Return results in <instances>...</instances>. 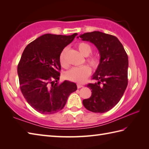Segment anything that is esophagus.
I'll use <instances>...</instances> for the list:
<instances>
[{
  "mask_svg": "<svg viewBox=\"0 0 149 149\" xmlns=\"http://www.w3.org/2000/svg\"><path fill=\"white\" fill-rule=\"evenodd\" d=\"M77 86L78 88H82V87H83V85H82V84H77Z\"/></svg>",
  "mask_w": 149,
  "mask_h": 149,
  "instance_id": "obj_1",
  "label": "esophagus"
}]
</instances>
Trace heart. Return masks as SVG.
I'll return each mask as SVG.
<instances>
[{"label": "heart", "instance_id": "b5f03b06", "mask_svg": "<svg viewBox=\"0 0 149 149\" xmlns=\"http://www.w3.org/2000/svg\"><path fill=\"white\" fill-rule=\"evenodd\" d=\"M76 47L79 52L84 57L88 56L92 52V49H91V46L87 43H78L76 45ZM66 52V49H63L61 52L60 53L59 56V63L63 67H66L67 66V63H66L65 59ZM86 61L94 69H97L100 65L99 59L94 56L88 57ZM90 72L91 70L89 66L83 65L79 66V67L72 68L68 72H66L65 74V77L68 80L71 81L77 82V83H83L88 75L90 74Z\"/></svg>", "mask_w": 149, "mask_h": 149}]
</instances>
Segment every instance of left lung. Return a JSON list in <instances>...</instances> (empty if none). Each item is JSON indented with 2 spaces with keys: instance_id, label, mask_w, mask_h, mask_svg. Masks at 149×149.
Masks as SVG:
<instances>
[{
  "instance_id": "left-lung-1",
  "label": "left lung",
  "mask_w": 149,
  "mask_h": 149,
  "mask_svg": "<svg viewBox=\"0 0 149 149\" xmlns=\"http://www.w3.org/2000/svg\"><path fill=\"white\" fill-rule=\"evenodd\" d=\"M79 37L83 41L93 43L100 56V65L92 76L97 82L87 85L92 93L90 98L83 100V104L91 112H107L118 103L127 88V54L115 36L93 31Z\"/></svg>"
}]
</instances>
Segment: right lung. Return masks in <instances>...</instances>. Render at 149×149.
<instances>
[{"label":"right lung","mask_w":149,"mask_h":149,"mask_svg":"<svg viewBox=\"0 0 149 149\" xmlns=\"http://www.w3.org/2000/svg\"><path fill=\"white\" fill-rule=\"evenodd\" d=\"M77 35L45 34L28 44L22 53L17 68L20 90L38 112L50 115L59 111L70 95L77 90L74 83L58 82L59 54Z\"/></svg>","instance_id":"obj_1"}]
</instances>
